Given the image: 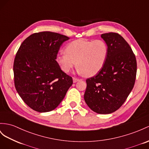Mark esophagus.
<instances>
[{
  "label": "esophagus",
  "mask_w": 149,
  "mask_h": 149,
  "mask_svg": "<svg viewBox=\"0 0 149 149\" xmlns=\"http://www.w3.org/2000/svg\"><path fill=\"white\" fill-rule=\"evenodd\" d=\"M79 81V79H77V78H73V82H74V83H75V82H78Z\"/></svg>",
  "instance_id": "esophagus-1"
}]
</instances>
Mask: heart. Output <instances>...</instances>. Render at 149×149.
<instances>
[{"mask_svg": "<svg viewBox=\"0 0 149 149\" xmlns=\"http://www.w3.org/2000/svg\"><path fill=\"white\" fill-rule=\"evenodd\" d=\"M65 52L56 57L61 70L68 73L76 63L79 73L90 77L98 74L104 67L109 48L107 43L102 40L79 39L68 43L65 48Z\"/></svg>", "mask_w": 149, "mask_h": 149, "instance_id": "b5f03b06", "label": "heart"}]
</instances>
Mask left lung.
Wrapping results in <instances>:
<instances>
[{"mask_svg":"<svg viewBox=\"0 0 149 149\" xmlns=\"http://www.w3.org/2000/svg\"><path fill=\"white\" fill-rule=\"evenodd\" d=\"M109 53L102 69L86 79L84 100L93 111L109 114L119 109L135 84L136 60L130 46L116 33H104Z\"/></svg>","mask_w":149,"mask_h":149,"instance_id":"1","label":"left lung"}]
</instances>
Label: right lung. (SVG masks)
Returning a JSON list of instances; mask_svg holds the SVG:
<instances>
[{"instance_id":"add662e5","label":"right lung","mask_w":149,"mask_h":149,"mask_svg":"<svg viewBox=\"0 0 149 149\" xmlns=\"http://www.w3.org/2000/svg\"><path fill=\"white\" fill-rule=\"evenodd\" d=\"M70 38L59 33H34L22 42L14 58V85L29 108L48 112L59 105L73 84L55 60L61 45Z\"/></svg>"}]
</instances>
